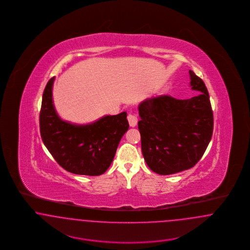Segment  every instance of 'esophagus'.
I'll return each instance as SVG.
<instances>
[{
	"mask_svg": "<svg viewBox=\"0 0 250 250\" xmlns=\"http://www.w3.org/2000/svg\"><path fill=\"white\" fill-rule=\"evenodd\" d=\"M127 120H128V123H129V125H130L131 127H134V126L137 125L138 118H137V116L135 114L129 113L128 116H127Z\"/></svg>",
	"mask_w": 250,
	"mask_h": 250,
	"instance_id": "1",
	"label": "esophagus"
}]
</instances>
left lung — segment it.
<instances>
[{
	"label": "left lung",
	"instance_id": "left-lung-1",
	"mask_svg": "<svg viewBox=\"0 0 250 250\" xmlns=\"http://www.w3.org/2000/svg\"><path fill=\"white\" fill-rule=\"evenodd\" d=\"M189 75L191 89L202 92L200 95L185 100L159 95L139 106L143 157L161 175L195 166L213 135L214 116L207 88L194 72L189 70Z\"/></svg>",
	"mask_w": 250,
	"mask_h": 250
}]
</instances>
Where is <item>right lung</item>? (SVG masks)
<instances>
[{
	"label": "right lung",
	"mask_w": 250,
	"mask_h": 250,
	"mask_svg": "<svg viewBox=\"0 0 250 250\" xmlns=\"http://www.w3.org/2000/svg\"><path fill=\"white\" fill-rule=\"evenodd\" d=\"M54 77L44 90L39 115L42 141L60 166L80 175L97 176L110 166L120 141L128 130L126 112L107 115L89 125L60 118L53 106Z\"/></svg>",
	"instance_id": "add662e5"
}]
</instances>
